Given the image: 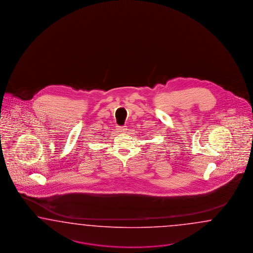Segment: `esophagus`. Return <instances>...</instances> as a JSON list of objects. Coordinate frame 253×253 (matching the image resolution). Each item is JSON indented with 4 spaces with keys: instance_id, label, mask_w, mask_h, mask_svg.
Returning a JSON list of instances; mask_svg holds the SVG:
<instances>
[{
    "instance_id": "esophagus-1",
    "label": "esophagus",
    "mask_w": 253,
    "mask_h": 253,
    "mask_svg": "<svg viewBox=\"0 0 253 253\" xmlns=\"http://www.w3.org/2000/svg\"><path fill=\"white\" fill-rule=\"evenodd\" d=\"M118 130L120 132H122V133H124L126 130H127V128H126V126H118Z\"/></svg>"
}]
</instances>
